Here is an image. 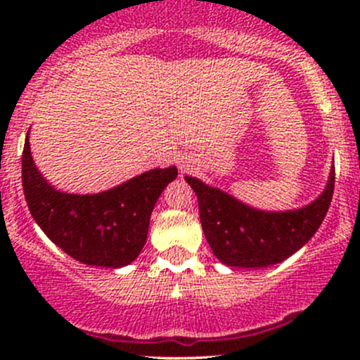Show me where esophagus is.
<instances>
[{"label":"esophagus","instance_id":"esophagus-1","mask_svg":"<svg viewBox=\"0 0 360 360\" xmlns=\"http://www.w3.org/2000/svg\"><path fill=\"white\" fill-rule=\"evenodd\" d=\"M181 170H183V172H190V170H193V160H183V162H181Z\"/></svg>","mask_w":360,"mask_h":360}]
</instances>
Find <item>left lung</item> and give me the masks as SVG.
Wrapping results in <instances>:
<instances>
[{"label":"left lung","mask_w":360,"mask_h":360,"mask_svg":"<svg viewBox=\"0 0 360 360\" xmlns=\"http://www.w3.org/2000/svg\"><path fill=\"white\" fill-rule=\"evenodd\" d=\"M198 198L202 230L214 256L228 266L264 268L288 259L314 237L335 191V165L319 198L296 210L266 212L186 176Z\"/></svg>","instance_id":"8db88e82"}]
</instances>
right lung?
I'll list each match as a JSON object with an SVG mask.
<instances>
[{
  "mask_svg": "<svg viewBox=\"0 0 360 360\" xmlns=\"http://www.w3.org/2000/svg\"><path fill=\"white\" fill-rule=\"evenodd\" d=\"M176 177V167H167L103 193H63L38 172L25 137L22 186L31 216L53 244L90 266L122 268L139 256L155 203Z\"/></svg>",
  "mask_w": 360,
  "mask_h": 360,
  "instance_id": "add662e5",
  "label": "right lung"
}]
</instances>
